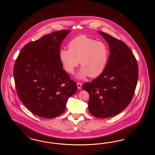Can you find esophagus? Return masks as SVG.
Wrapping results in <instances>:
<instances>
[{"mask_svg": "<svg viewBox=\"0 0 155 155\" xmlns=\"http://www.w3.org/2000/svg\"><path fill=\"white\" fill-rule=\"evenodd\" d=\"M82 84L81 83V82H78L77 83V86H78V89H81V88H82Z\"/></svg>", "mask_w": 155, "mask_h": 155, "instance_id": "34e87169", "label": "esophagus"}]
</instances>
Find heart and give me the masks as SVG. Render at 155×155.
<instances>
[{"label": "heart", "instance_id": "1", "mask_svg": "<svg viewBox=\"0 0 155 155\" xmlns=\"http://www.w3.org/2000/svg\"><path fill=\"white\" fill-rule=\"evenodd\" d=\"M68 48L61 49L59 53L60 60L66 72L73 74L80 61L82 68L78 74L80 79L87 75L97 77L103 72L109 57V49L106 43L80 35L71 40Z\"/></svg>", "mask_w": 155, "mask_h": 155}]
</instances>
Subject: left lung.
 Returning a JSON list of instances; mask_svg holds the SVG:
<instances>
[{
  "label": "left lung",
  "mask_w": 155,
  "mask_h": 155,
  "mask_svg": "<svg viewBox=\"0 0 155 155\" xmlns=\"http://www.w3.org/2000/svg\"><path fill=\"white\" fill-rule=\"evenodd\" d=\"M110 47V56L103 72L95 80L82 85L89 94L90 113L98 118L115 116L131 102L138 80L136 58L121 40L99 32Z\"/></svg>",
  "instance_id": "left-lung-1"
}]
</instances>
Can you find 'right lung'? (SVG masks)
<instances>
[{
  "mask_svg": "<svg viewBox=\"0 0 155 155\" xmlns=\"http://www.w3.org/2000/svg\"><path fill=\"white\" fill-rule=\"evenodd\" d=\"M70 32H53L29 42L15 63L14 77L19 99L38 117L60 115L68 98L77 90L76 82L62 69L59 56L61 43Z\"/></svg>",
  "mask_w": 155,
  "mask_h": 155,
  "instance_id": "obj_1",
  "label": "right lung"
}]
</instances>
